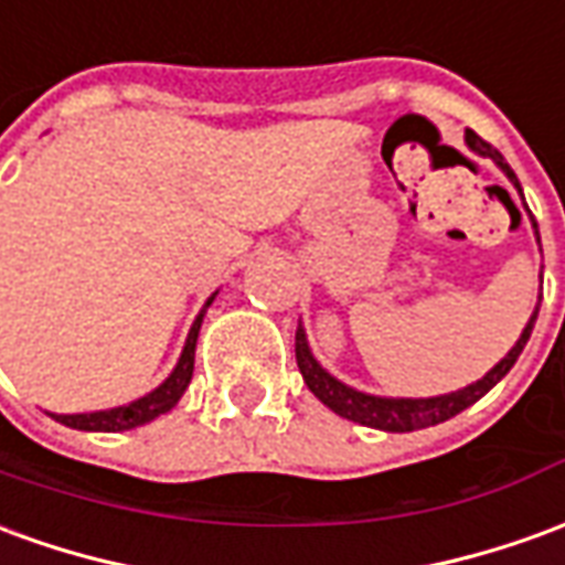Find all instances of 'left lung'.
<instances>
[{"label":"left lung","mask_w":565,"mask_h":565,"mask_svg":"<svg viewBox=\"0 0 565 565\" xmlns=\"http://www.w3.org/2000/svg\"><path fill=\"white\" fill-rule=\"evenodd\" d=\"M466 146L471 148L475 154L490 158V161L508 175V182L518 188L520 198H523V188H520L518 175H514V170L508 167L505 158H502L493 146H487L481 136L471 134V130H466ZM523 206H526V203H523ZM532 231H535V243L542 246V237H539V225H535V222H532ZM535 319H539V303H535V310H532L526 328L520 331L518 343H514L505 353V359H499L478 383H468L462 390L447 392V395H429V398L371 395V392H362L355 390V386H350V383H343V380H338L331 371H326V367L319 365V359H316L313 350H310V340H307V331H303L301 322H298V331H295V355H298V367H301L307 390L313 392L316 398L326 404L328 411H334L338 417L353 419L359 426H367V429L380 431H417L429 429V426H438L444 419L462 414L466 407H471L478 398H483L487 392L493 390L495 383L514 367L518 355L523 353V347H526V340H530Z\"/></svg>","instance_id":"left-lung-1"}]
</instances>
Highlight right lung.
<instances>
[{
	"mask_svg": "<svg viewBox=\"0 0 565 565\" xmlns=\"http://www.w3.org/2000/svg\"><path fill=\"white\" fill-rule=\"evenodd\" d=\"M218 291H212L203 310L198 313V319L191 322V331H188L185 347H182V355L179 362L170 371V377L163 380L161 386H154L151 392H146L142 398H136L130 404H121V407H109V411H90V414H51V417L70 426V429L82 431H127L136 429V426H146L151 419H158L167 411H173L179 398L185 395L188 383H191V374H194V350H198V334L200 326H203V316H206V307L215 301Z\"/></svg>",
	"mask_w": 565,
	"mask_h": 565,
	"instance_id": "obj_1",
	"label": "right lung"
}]
</instances>
